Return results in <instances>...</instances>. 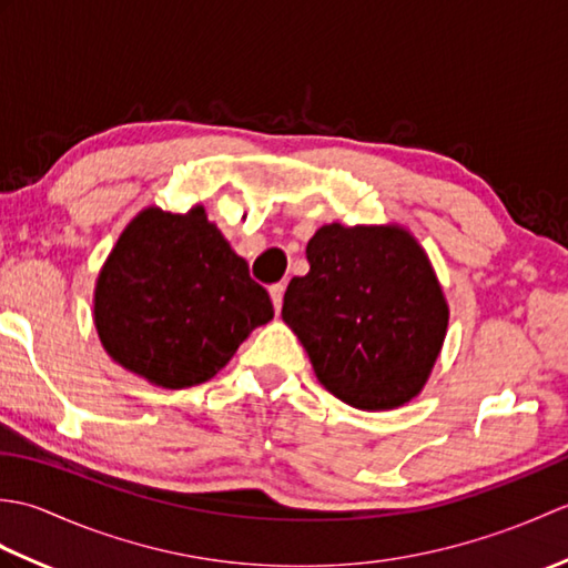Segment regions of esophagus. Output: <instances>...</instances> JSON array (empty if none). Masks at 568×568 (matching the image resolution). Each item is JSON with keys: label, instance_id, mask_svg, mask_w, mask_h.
I'll return each mask as SVG.
<instances>
[{"label": "esophagus", "instance_id": "obj_1", "mask_svg": "<svg viewBox=\"0 0 568 568\" xmlns=\"http://www.w3.org/2000/svg\"><path fill=\"white\" fill-rule=\"evenodd\" d=\"M268 293H271L275 312H281V307H283V295H285V285H283V283H275V285L268 287Z\"/></svg>", "mask_w": 568, "mask_h": 568}]
</instances>
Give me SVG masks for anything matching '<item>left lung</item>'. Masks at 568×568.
Instances as JSON below:
<instances>
[{"mask_svg": "<svg viewBox=\"0 0 568 568\" xmlns=\"http://www.w3.org/2000/svg\"><path fill=\"white\" fill-rule=\"evenodd\" d=\"M310 273L293 277L283 322L317 381L358 409H395L425 388L449 307L425 248L407 229L324 224L307 241Z\"/></svg>", "mask_w": 568, "mask_h": 568, "instance_id": "1", "label": "left lung"}]
</instances>
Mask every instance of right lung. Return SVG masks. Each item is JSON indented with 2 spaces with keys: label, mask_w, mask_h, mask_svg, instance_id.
Listing matches in <instances>:
<instances>
[{
  "label": "right lung",
  "mask_w": 568,
  "mask_h": 568,
  "mask_svg": "<svg viewBox=\"0 0 568 568\" xmlns=\"http://www.w3.org/2000/svg\"><path fill=\"white\" fill-rule=\"evenodd\" d=\"M271 320L268 293L202 204L187 214L139 212L94 287V327L104 352L159 388L214 378L239 344Z\"/></svg>",
  "instance_id": "1"
}]
</instances>
